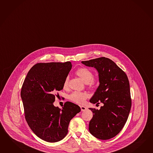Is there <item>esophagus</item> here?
<instances>
[{"mask_svg": "<svg viewBox=\"0 0 153 153\" xmlns=\"http://www.w3.org/2000/svg\"><path fill=\"white\" fill-rule=\"evenodd\" d=\"M80 108H81V111H84L86 110L87 109V108H86V107L83 106H81Z\"/></svg>", "mask_w": 153, "mask_h": 153, "instance_id": "obj_1", "label": "esophagus"}]
</instances>
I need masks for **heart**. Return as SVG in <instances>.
<instances>
[{
	"instance_id": "1",
	"label": "heart",
	"mask_w": 153,
	"mask_h": 153,
	"mask_svg": "<svg viewBox=\"0 0 153 153\" xmlns=\"http://www.w3.org/2000/svg\"><path fill=\"white\" fill-rule=\"evenodd\" d=\"M76 74L85 83L87 84L90 87H94L97 84V80L93 78L94 74L92 72L86 67H81L77 69L75 72ZM69 77H67L63 84V88L66 89L68 86ZM88 97V95L86 92L74 91L68 96V99L75 103L82 104Z\"/></svg>"
}]
</instances>
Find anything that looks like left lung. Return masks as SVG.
Wrapping results in <instances>:
<instances>
[{
  "mask_svg": "<svg viewBox=\"0 0 153 153\" xmlns=\"http://www.w3.org/2000/svg\"><path fill=\"white\" fill-rule=\"evenodd\" d=\"M98 72L100 85L90 102L103 103L100 110L89 108L93 117L89 131L95 137L108 140L117 135L128 120L131 106L127 75L109 58L100 57L82 61Z\"/></svg>",
  "mask_w": 153,
  "mask_h": 153,
  "instance_id": "obj_1",
  "label": "left lung"
}]
</instances>
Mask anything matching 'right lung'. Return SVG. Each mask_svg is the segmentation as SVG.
Wrapping results in <instances>:
<instances>
[{"instance_id": "1", "label": "right lung", "mask_w": 153, "mask_h": 153, "mask_svg": "<svg viewBox=\"0 0 153 153\" xmlns=\"http://www.w3.org/2000/svg\"><path fill=\"white\" fill-rule=\"evenodd\" d=\"M72 68L71 62L39 63L29 71L21 90L25 118L37 136L49 143L62 140L71 120L81 111L78 105L66 102L55 107L54 94L63 89Z\"/></svg>"}]
</instances>
